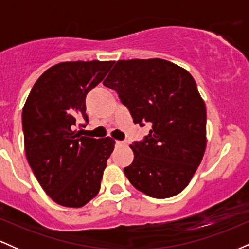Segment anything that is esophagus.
Instances as JSON below:
<instances>
[{"mask_svg":"<svg viewBox=\"0 0 249 249\" xmlns=\"http://www.w3.org/2000/svg\"><path fill=\"white\" fill-rule=\"evenodd\" d=\"M116 144L118 145V146H125V145H127V142H123V141H117Z\"/></svg>","mask_w":249,"mask_h":249,"instance_id":"obj_1","label":"esophagus"}]
</instances>
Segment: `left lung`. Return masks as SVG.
<instances>
[{"label": "left lung", "instance_id": "1", "mask_svg": "<svg viewBox=\"0 0 249 249\" xmlns=\"http://www.w3.org/2000/svg\"><path fill=\"white\" fill-rule=\"evenodd\" d=\"M103 84L117 91L134 124L152 128L134 142V158L124 168L141 192L165 199L191 181L206 150V107L194 78L161 58L118 61Z\"/></svg>", "mask_w": 249, "mask_h": 249}]
</instances>
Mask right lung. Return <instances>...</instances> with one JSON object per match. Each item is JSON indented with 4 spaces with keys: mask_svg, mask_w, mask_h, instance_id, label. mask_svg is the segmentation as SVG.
<instances>
[{
    "mask_svg": "<svg viewBox=\"0 0 249 249\" xmlns=\"http://www.w3.org/2000/svg\"><path fill=\"white\" fill-rule=\"evenodd\" d=\"M113 61L62 62L37 79L23 107L25 156L44 192L61 206L79 208L101 190L103 172L116 142L82 137L88 123L85 97ZM81 126V124H79Z\"/></svg>",
    "mask_w": 249,
    "mask_h": 249,
    "instance_id": "add662e5",
    "label": "right lung"
}]
</instances>
